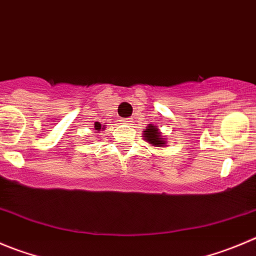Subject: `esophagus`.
<instances>
[{
	"label": "esophagus",
	"instance_id": "obj_1",
	"mask_svg": "<svg viewBox=\"0 0 256 256\" xmlns=\"http://www.w3.org/2000/svg\"><path fill=\"white\" fill-rule=\"evenodd\" d=\"M130 122H132V119H130V118L124 119V120H123V124H130Z\"/></svg>",
	"mask_w": 256,
	"mask_h": 256
}]
</instances>
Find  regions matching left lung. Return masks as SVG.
Returning <instances> with one entry per match:
<instances>
[{"instance_id":"1","label":"left lung","mask_w":256,"mask_h":256,"mask_svg":"<svg viewBox=\"0 0 256 256\" xmlns=\"http://www.w3.org/2000/svg\"><path fill=\"white\" fill-rule=\"evenodd\" d=\"M143 137H144V140H147L150 144L156 146V147H160V146L166 144L164 140L160 137V132H158V128L153 126V124L146 126V130H143Z\"/></svg>"}]
</instances>
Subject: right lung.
Here are the masks:
<instances>
[{
    "label": "right lung",
    "mask_w": 256,
    "mask_h": 256,
    "mask_svg": "<svg viewBox=\"0 0 256 256\" xmlns=\"http://www.w3.org/2000/svg\"><path fill=\"white\" fill-rule=\"evenodd\" d=\"M96 126V132H99V130H103V126H102V124H100V123H98V122H96V126Z\"/></svg>",
    "instance_id": "obj_1"
}]
</instances>
